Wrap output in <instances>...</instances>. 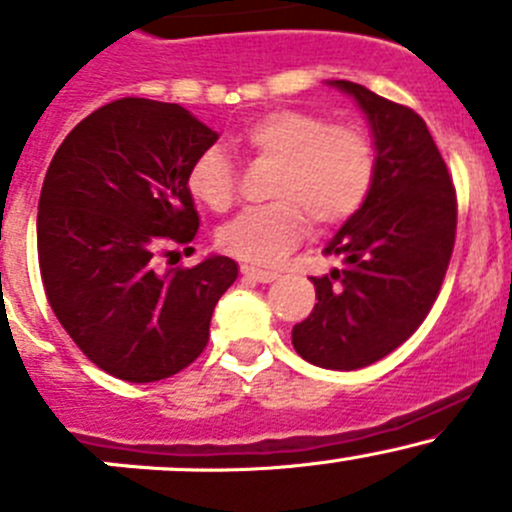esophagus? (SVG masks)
Listing matches in <instances>:
<instances>
[{
	"label": "esophagus",
	"mask_w": 512,
	"mask_h": 512,
	"mask_svg": "<svg viewBox=\"0 0 512 512\" xmlns=\"http://www.w3.org/2000/svg\"><path fill=\"white\" fill-rule=\"evenodd\" d=\"M240 272H242V275H245V277H250V280L262 282V285H267V282H275V280H277V272L257 270V267H250V265H242Z\"/></svg>",
	"instance_id": "obj_1"
}]
</instances>
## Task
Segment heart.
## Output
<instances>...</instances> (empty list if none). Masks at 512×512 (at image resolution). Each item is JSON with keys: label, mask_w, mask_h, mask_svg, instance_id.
<instances>
[{"label": "heart", "mask_w": 512, "mask_h": 512, "mask_svg": "<svg viewBox=\"0 0 512 512\" xmlns=\"http://www.w3.org/2000/svg\"><path fill=\"white\" fill-rule=\"evenodd\" d=\"M237 143L255 160L275 163L272 203L245 210L220 230V247L247 265H277L307 235L347 223L376 180V143L359 123H332L324 113L275 108L247 123ZM188 188L210 210L230 208L240 188L237 165L210 146L188 168Z\"/></svg>", "instance_id": "b5f03b06"}]
</instances>
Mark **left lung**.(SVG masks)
<instances>
[{
  "mask_svg": "<svg viewBox=\"0 0 512 512\" xmlns=\"http://www.w3.org/2000/svg\"><path fill=\"white\" fill-rule=\"evenodd\" d=\"M334 86L369 118L379 165L366 203L324 247L344 267L312 277L319 302L294 324L292 344L309 364L352 371L401 347L431 312L456 245L458 203L414 108L352 81Z\"/></svg>",
  "mask_w": 512,
  "mask_h": 512,
  "instance_id": "1",
  "label": "left lung"
}]
</instances>
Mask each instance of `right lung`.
I'll use <instances>...</instances> for the list:
<instances>
[{
  "mask_svg": "<svg viewBox=\"0 0 512 512\" xmlns=\"http://www.w3.org/2000/svg\"><path fill=\"white\" fill-rule=\"evenodd\" d=\"M215 141L178 103L128 96L86 116L46 170L36 215L46 299L76 347L116 379L148 384L193 364L237 280L235 260L220 255L156 270L175 247L193 250L188 168Z\"/></svg>",
  "mask_w": 512,
  "mask_h": 512,
  "instance_id": "obj_1",
  "label": "right lung"
}]
</instances>
